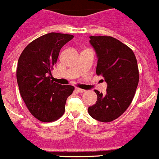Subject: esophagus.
I'll use <instances>...</instances> for the list:
<instances>
[{"label": "esophagus", "mask_w": 159, "mask_h": 159, "mask_svg": "<svg viewBox=\"0 0 159 159\" xmlns=\"http://www.w3.org/2000/svg\"><path fill=\"white\" fill-rule=\"evenodd\" d=\"M75 91H76L77 92H79V93H83V92H85V90H84V89H78V88H76V89H75Z\"/></svg>", "instance_id": "obj_1"}]
</instances>
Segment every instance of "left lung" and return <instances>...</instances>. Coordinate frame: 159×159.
Segmentation results:
<instances>
[{
	"mask_svg": "<svg viewBox=\"0 0 159 159\" xmlns=\"http://www.w3.org/2000/svg\"><path fill=\"white\" fill-rule=\"evenodd\" d=\"M96 53V74L107 83L106 94L95 90L97 101L88 111L92 118L107 123L120 116L131 103L138 81V62L133 50L111 36H90Z\"/></svg>",
	"mask_w": 159,
	"mask_h": 159,
	"instance_id": "left-lung-1",
	"label": "left lung"
}]
</instances>
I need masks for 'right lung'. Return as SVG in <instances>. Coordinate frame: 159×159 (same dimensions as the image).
Instances as JSON below:
<instances>
[{
  "mask_svg": "<svg viewBox=\"0 0 159 159\" xmlns=\"http://www.w3.org/2000/svg\"><path fill=\"white\" fill-rule=\"evenodd\" d=\"M73 38L69 34H46L31 42L18 59L16 77L20 94L29 112L42 122L62 116L67 97L75 89L50 80L60 50Z\"/></svg>",
  "mask_w": 159,
  "mask_h": 159,
  "instance_id": "1",
  "label": "right lung"
}]
</instances>
